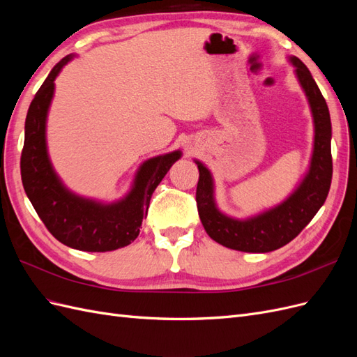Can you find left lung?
Listing matches in <instances>:
<instances>
[{
	"label": "left lung",
	"instance_id": "1",
	"mask_svg": "<svg viewBox=\"0 0 357 357\" xmlns=\"http://www.w3.org/2000/svg\"><path fill=\"white\" fill-rule=\"evenodd\" d=\"M287 59L294 66L299 86L307 96L314 126L308 169L290 195L274 207L245 219L232 218L218 207L211 171L195 159L199 169L197 205L204 229L215 243L232 250L268 253L286 245L314 218L329 193L332 125L328 104L305 63L296 56H287Z\"/></svg>",
	"mask_w": 357,
	"mask_h": 357
}]
</instances>
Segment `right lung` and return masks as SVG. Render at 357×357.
<instances>
[{
	"instance_id": "add662e5",
	"label": "right lung",
	"mask_w": 357,
	"mask_h": 357,
	"mask_svg": "<svg viewBox=\"0 0 357 357\" xmlns=\"http://www.w3.org/2000/svg\"><path fill=\"white\" fill-rule=\"evenodd\" d=\"M74 56L71 53L52 68L29 105L20 174L32 207L58 241L82 252H112L137 238L152 193L183 153L174 150L144 160L131 188L117 201L86 198L63 185L52 165L46 132L55 80Z\"/></svg>"
}]
</instances>
